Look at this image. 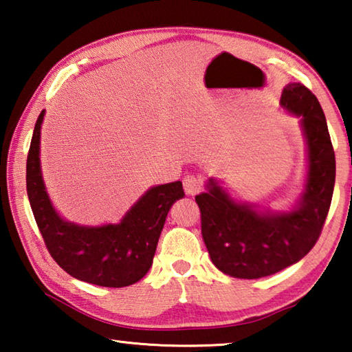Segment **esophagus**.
Here are the masks:
<instances>
[{
  "label": "esophagus",
  "instance_id": "1",
  "mask_svg": "<svg viewBox=\"0 0 352 352\" xmlns=\"http://www.w3.org/2000/svg\"><path fill=\"white\" fill-rule=\"evenodd\" d=\"M183 188L184 192L189 195H195L201 190V178L195 175H186L183 178Z\"/></svg>",
  "mask_w": 352,
  "mask_h": 352
}]
</instances>
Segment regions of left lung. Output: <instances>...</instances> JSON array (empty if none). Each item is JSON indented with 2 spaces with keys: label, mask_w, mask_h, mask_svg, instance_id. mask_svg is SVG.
Listing matches in <instances>:
<instances>
[{
  "label": "left lung",
  "mask_w": 352,
  "mask_h": 352,
  "mask_svg": "<svg viewBox=\"0 0 352 352\" xmlns=\"http://www.w3.org/2000/svg\"><path fill=\"white\" fill-rule=\"evenodd\" d=\"M281 107L301 118L307 144V180L300 201L287 212H261L237 204L216 180L195 197L201 236L212 264L225 275L258 279L284 270L311 252L329 212L336 183V153L323 109L300 82L289 83Z\"/></svg>",
  "instance_id": "1"
}]
</instances>
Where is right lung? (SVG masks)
I'll list each match as a JSON object with an SVG mask.
<instances>
[{
  "label": "right lung",
  "mask_w": 352,
  "mask_h": 352,
  "mask_svg": "<svg viewBox=\"0 0 352 352\" xmlns=\"http://www.w3.org/2000/svg\"><path fill=\"white\" fill-rule=\"evenodd\" d=\"M35 122L26 162V189L35 222L47 252L62 269L80 281L102 287L138 283L152 267L153 254L170 206L183 199L182 182L147 190L119 223L80 226L56 212L40 169V129Z\"/></svg>",
  "instance_id": "right-lung-1"
}]
</instances>
